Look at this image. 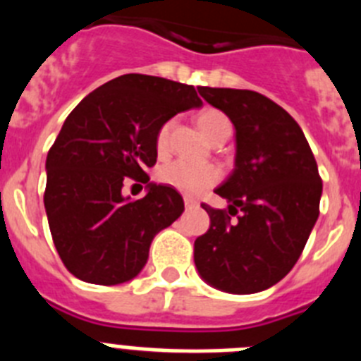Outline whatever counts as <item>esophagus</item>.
Instances as JSON below:
<instances>
[{"label":"esophagus","mask_w":361,"mask_h":361,"mask_svg":"<svg viewBox=\"0 0 361 361\" xmlns=\"http://www.w3.org/2000/svg\"><path fill=\"white\" fill-rule=\"evenodd\" d=\"M184 206L186 208H199V200L193 199V197H184Z\"/></svg>","instance_id":"1"}]
</instances>
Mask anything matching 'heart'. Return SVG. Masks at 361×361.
Wrapping results in <instances>:
<instances>
[{"label":"heart","mask_w":361,"mask_h":361,"mask_svg":"<svg viewBox=\"0 0 361 361\" xmlns=\"http://www.w3.org/2000/svg\"><path fill=\"white\" fill-rule=\"evenodd\" d=\"M197 123L204 135L212 142L226 141L231 135V123L222 111L215 110V108L200 111ZM171 128H173V119H166L155 132V149L159 155L168 152ZM220 177L222 173L215 164H193V162L180 161V159L166 162L157 171V178L162 184L175 188L186 195H200L208 188L215 186Z\"/></svg>","instance_id":"b5f03b06"}]
</instances>
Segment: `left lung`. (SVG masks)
Instances as JSON below:
<instances>
[{
    "instance_id": "obj_1",
    "label": "left lung",
    "mask_w": 361,
    "mask_h": 361,
    "mask_svg": "<svg viewBox=\"0 0 361 361\" xmlns=\"http://www.w3.org/2000/svg\"><path fill=\"white\" fill-rule=\"evenodd\" d=\"M199 94L235 124L237 159L215 190L231 204L229 212L202 204L209 229L195 240V266L222 291H264L293 269L317 222V161L298 123L266 95L209 86H200Z\"/></svg>"
}]
</instances>
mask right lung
<instances>
[{
    "label": "right lung",
    "instance_id": "obj_1",
    "mask_svg": "<svg viewBox=\"0 0 361 361\" xmlns=\"http://www.w3.org/2000/svg\"><path fill=\"white\" fill-rule=\"evenodd\" d=\"M202 101L195 88L145 73H124L70 111L47 155L44 209L59 258L82 282L116 286L139 275L149 244L184 212L175 188L149 184L155 132ZM149 184L130 203L123 180Z\"/></svg>",
    "mask_w": 361,
    "mask_h": 361
}]
</instances>
